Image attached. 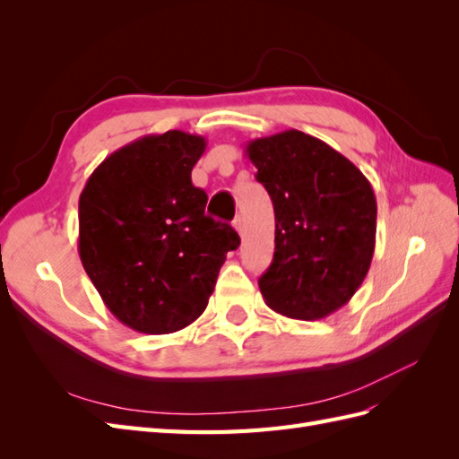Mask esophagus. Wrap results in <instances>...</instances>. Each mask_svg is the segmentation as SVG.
I'll return each instance as SVG.
<instances>
[{"label":"esophagus","instance_id":"34e87169","mask_svg":"<svg viewBox=\"0 0 459 459\" xmlns=\"http://www.w3.org/2000/svg\"><path fill=\"white\" fill-rule=\"evenodd\" d=\"M233 228H235V231H238V233H243L245 221H243V216H241V214H239V216H235V220H233Z\"/></svg>","mask_w":459,"mask_h":459}]
</instances>
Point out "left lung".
Masks as SVG:
<instances>
[{"label":"left lung","mask_w":459,"mask_h":459,"mask_svg":"<svg viewBox=\"0 0 459 459\" xmlns=\"http://www.w3.org/2000/svg\"><path fill=\"white\" fill-rule=\"evenodd\" d=\"M275 212V251L260 280L268 307L293 319L327 317L352 299L371 266L377 201L359 169L317 137L285 130L251 140Z\"/></svg>","instance_id":"obj_1"}]
</instances>
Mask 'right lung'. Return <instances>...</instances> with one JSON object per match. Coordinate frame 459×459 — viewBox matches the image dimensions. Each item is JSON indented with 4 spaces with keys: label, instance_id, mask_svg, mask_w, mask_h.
<instances>
[{
    "label": "right lung",
    "instance_id": "1",
    "mask_svg": "<svg viewBox=\"0 0 459 459\" xmlns=\"http://www.w3.org/2000/svg\"><path fill=\"white\" fill-rule=\"evenodd\" d=\"M206 140L182 130L143 135L97 166L78 201V253L105 307L149 335L187 327L204 312L226 255L228 224L204 214L191 170Z\"/></svg>",
    "mask_w": 459,
    "mask_h": 459
}]
</instances>
